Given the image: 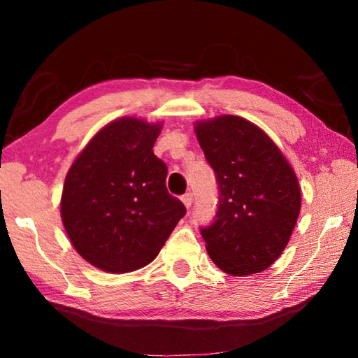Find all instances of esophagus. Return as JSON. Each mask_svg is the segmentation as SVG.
Returning a JSON list of instances; mask_svg holds the SVG:
<instances>
[{
	"mask_svg": "<svg viewBox=\"0 0 358 358\" xmlns=\"http://www.w3.org/2000/svg\"><path fill=\"white\" fill-rule=\"evenodd\" d=\"M180 200H182V203L185 205V207H187V208H190V205H192V194H190V192H187V194H184L182 195V197H180Z\"/></svg>",
	"mask_w": 358,
	"mask_h": 358,
	"instance_id": "34e87169",
	"label": "esophagus"
}]
</instances>
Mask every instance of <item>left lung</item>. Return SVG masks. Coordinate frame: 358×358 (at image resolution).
I'll return each mask as SVG.
<instances>
[{"instance_id": "left-lung-1", "label": "left lung", "mask_w": 358, "mask_h": 358, "mask_svg": "<svg viewBox=\"0 0 358 358\" xmlns=\"http://www.w3.org/2000/svg\"><path fill=\"white\" fill-rule=\"evenodd\" d=\"M195 134L218 185L213 222L200 228L210 259L229 275L266 271L285 249L300 213L295 171L277 145L241 117L199 122Z\"/></svg>"}]
</instances>
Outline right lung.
Wrapping results in <instances>:
<instances>
[{"mask_svg": "<svg viewBox=\"0 0 358 358\" xmlns=\"http://www.w3.org/2000/svg\"><path fill=\"white\" fill-rule=\"evenodd\" d=\"M161 125L122 117L97 131L68 171L62 220L80 256L106 272L145 267L185 215L153 153Z\"/></svg>", "mask_w": 358, "mask_h": 358, "instance_id": "right-lung-1", "label": "right lung"}]
</instances>
